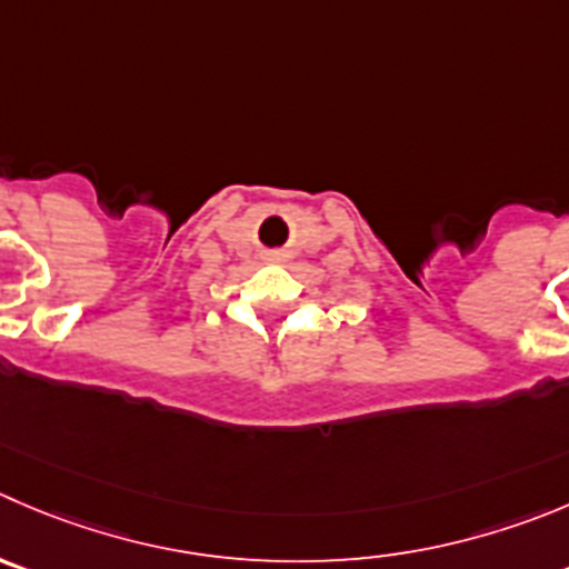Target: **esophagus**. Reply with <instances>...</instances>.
Listing matches in <instances>:
<instances>
[{
	"mask_svg": "<svg viewBox=\"0 0 569 569\" xmlns=\"http://www.w3.org/2000/svg\"><path fill=\"white\" fill-rule=\"evenodd\" d=\"M270 259H281V253L273 251V253H270Z\"/></svg>",
	"mask_w": 569,
	"mask_h": 569,
	"instance_id": "1",
	"label": "esophagus"
}]
</instances>
